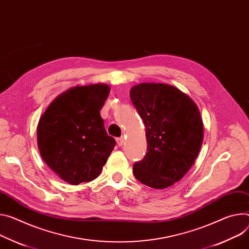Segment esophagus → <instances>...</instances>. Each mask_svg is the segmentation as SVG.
<instances>
[{"label": "esophagus", "mask_w": 249, "mask_h": 249, "mask_svg": "<svg viewBox=\"0 0 249 249\" xmlns=\"http://www.w3.org/2000/svg\"><path fill=\"white\" fill-rule=\"evenodd\" d=\"M116 142H117V145H118L119 147H121V146L124 144V138H123V137L117 138V139H116Z\"/></svg>", "instance_id": "34e87169"}]
</instances>
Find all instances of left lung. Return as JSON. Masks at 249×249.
<instances>
[{"mask_svg":"<svg viewBox=\"0 0 249 249\" xmlns=\"http://www.w3.org/2000/svg\"><path fill=\"white\" fill-rule=\"evenodd\" d=\"M146 128L147 153L133 165L142 184L165 189L193 166L202 144L203 126L196 103L179 89L163 83H140L130 91Z\"/></svg>","mask_w":249,"mask_h":249,"instance_id":"1","label":"left lung"}]
</instances>
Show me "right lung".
Returning a JSON list of instances; mask_svg holds the SVG:
<instances>
[{
  "label": "right lung",
  "instance_id": "obj_1",
  "mask_svg": "<svg viewBox=\"0 0 249 249\" xmlns=\"http://www.w3.org/2000/svg\"><path fill=\"white\" fill-rule=\"evenodd\" d=\"M106 84L75 86L55 98L37 125V146L46 164L71 185L96 178L114 149L100 110Z\"/></svg>",
  "mask_w": 249,
  "mask_h": 249
}]
</instances>
